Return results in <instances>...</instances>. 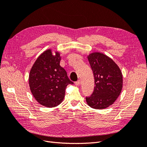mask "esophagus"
<instances>
[{
  "instance_id": "esophagus-1",
  "label": "esophagus",
  "mask_w": 147,
  "mask_h": 147,
  "mask_svg": "<svg viewBox=\"0 0 147 147\" xmlns=\"http://www.w3.org/2000/svg\"><path fill=\"white\" fill-rule=\"evenodd\" d=\"M80 83H81V82H80V80H78V81H77L76 82H75V84H76L77 86L80 85Z\"/></svg>"
}]
</instances>
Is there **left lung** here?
I'll list each match as a JSON object with an SVG mask.
<instances>
[{
    "mask_svg": "<svg viewBox=\"0 0 147 147\" xmlns=\"http://www.w3.org/2000/svg\"><path fill=\"white\" fill-rule=\"evenodd\" d=\"M94 77V90L86 97L92 109H104L112 105L123 88V75L118 65L103 53L95 52L88 56Z\"/></svg>",
    "mask_w": 147,
    "mask_h": 147,
    "instance_id": "8db88e82",
    "label": "left lung"
}]
</instances>
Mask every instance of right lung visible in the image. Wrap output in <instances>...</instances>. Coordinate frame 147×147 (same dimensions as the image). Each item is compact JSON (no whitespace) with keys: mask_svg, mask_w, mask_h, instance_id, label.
<instances>
[{"mask_svg":"<svg viewBox=\"0 0 147 147\" xmlns=\"http://www.w3.org/2000/svg\"><path fill=\"white\" fill-rule=\"evenodd\" d=\"M59 52L53 55L50 49L40 55L30 71L29 83L30 91L40 104L47 107L59 105L69 84H74L60 65Z\"/></svg>","mask_w":147,"mask_h":147,"instance_id":"1","label":"right lung"}]
</instances>
